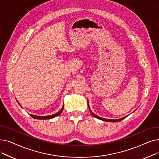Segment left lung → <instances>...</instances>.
Masks as SVG:
<instances>
[{"mask_svg":"<svg viewBox=\"0 0 159 159\" xmlns=\"http://www.w3.org/2000/svg\"><path fill=\"white\" fill-rule=\"evenodd\" d=\"M88 107H89V111H90V113L92 114V115H93L95 117H96V118H97V119H100V120H104V121H107V122H120V121H121L122 120H123L124 119H125L126 117V116H124V117H123V118H121V119H115V120H112V119H104V118H102V117H100V116H97V115H96L95 114H94L92 111H91V110H90V108H89V104H88Z\"/></svg>","mask_w":159,"mask_h":159,"instance_id":"1","label":"left lung"}]
</instances>
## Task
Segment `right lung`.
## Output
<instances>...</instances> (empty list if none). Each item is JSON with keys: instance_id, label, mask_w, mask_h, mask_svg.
I'll return each instance as SVG.
<instances>
[{"instance_id": "add662e5", "label": "right lung", "mask_w": 159, "mask_h": 159, "mask_svg": "<svg viewBox=\"0 0 159 159\" xmlns=\"http://www.w3.org/2000/svg\"><path fill=\"white\" fill-rule=\"evenodd\" d=\"M17 102H18V104L21 106V105L20 104V103L17 101ZM22 107V106H21ZM63 109H64V106L62 107V109L58 111V112H57V113H55V114H53V115H48V116H37V115H30V116H31L32 118H34V119H52V118H54V117H55V116H57L58 115H59L61 113H62V111H63Z\"/></svg>"}]
</instances>
